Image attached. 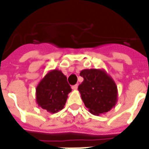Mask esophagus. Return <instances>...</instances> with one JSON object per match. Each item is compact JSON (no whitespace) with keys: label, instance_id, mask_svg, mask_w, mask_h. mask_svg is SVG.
Here are the masks:
<instances>
[{"label":"esophagus","instance_id":"34e87169","mask_svg":"<svg viewBox=\"0 0 149 149\" xmlns=\"http://www.w3.org/2000/svg\"><path fill=\"white\" fill-rule=\"evenodd\" d=\"M77 88H78V85H77V84H76V85L72 86V89H73V90H77Z\"/></svg>","mask_w":149,"mask_h":149}]
</instances>
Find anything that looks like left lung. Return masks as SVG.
I'll return each instance as SVG.
<instances>
[{
  "mask_svg": "<svg viewBox=\"0 0 149 149\" xmlns=\"http://www.w3.org/2000/svg\"><path fill=\"white\" fill-rule=\"evenodd\" d=\"M83 83L78 90L85 106L95 116L105 114L116 105L118 89L113 79L100 69H86L80 72Z\"/></svg>",
  "mask_w": 149,
  "mask_h": 149,
  "instance_id": "left-lung-1",
  "label": "left lung"
}]
</instances>
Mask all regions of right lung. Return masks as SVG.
<instances>
[{
    "label": "right lung",
    "instance_id": "add662e5",
    "mask_svg": "<svg viewBox=\"0 0 149 149\" xmlns=\"http://www.w3.org/2000/svg\"><path fill=\"white\" fill-rule=\"evenodd\" d=\"M71 91L72 89L62 71L53 70L38 83L36 88V102L43 109L49 113H56L63 109Z\"/></svg>",
    "mask_w": 149,
    "mask_h": 149
}]
</instances>
